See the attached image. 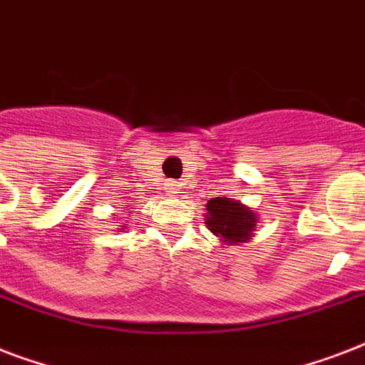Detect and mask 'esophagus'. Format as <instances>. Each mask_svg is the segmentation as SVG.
Listing matches in <instances>:
<instances>
[{
    "label": "esophagus",
    "instance_id": "34e87169",
    "mask_svg": "<svg viewBox=\"0 0 365 365\" xmlns=\"http://www.w3.org/2000/svg\"><path fill=\"white\" fill-rule=\"evenodd\" d=\"M180 193V185H178V182H168V187H166V195H170V197H174V195Z\"/></svg>",
    "mask_w": 365,
    "mask_h": 365
}]
</instances>
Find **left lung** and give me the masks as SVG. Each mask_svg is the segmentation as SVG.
I'll return each instance as SVG.
<instances>
[{
    "mask_svg": "<svg viewBox=\"0 0 365 365\" xmlns=\"http://www.w3.org/2000/svg\"><path fill=\"white\" fill-rule=\"evenodd\" d=\"M208 216L206 225L216 237H222L223 242L237 244L246 242L254 231L255 214L239 200L227 197H216L206 205Z\"/></svg>",
    "mask_w": 365,
    "mask_h": 365,
    "instance_id": "1",
    "label": "left lung"
}]
</instances>
